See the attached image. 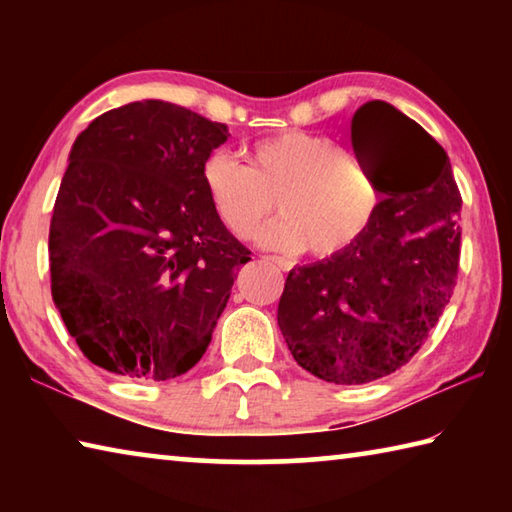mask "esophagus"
Returning <instances> with one entry per match:
<instances>
[{"instance_id": "34e87169", "label": "esophagus", "mask_w": 512, "mask_h": 512, "mask_svg": "<svg viewBox=\"0 0 512 512\" xmlns=\"http://www.w3.org/2000/svg\"><path fill=\"white\" fill-rule=\"evenodd\" d=\"M266 259V262H271V264H275L277 268H284V271H287V268H289V264L287 262H284V259H280V257H264Z\"/></svg>"}]
</instances>
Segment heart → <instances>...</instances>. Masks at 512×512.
Masks as SVG:
<instances>
[{
  "label": "heart",
  "instance_id": "b5f03b06",
  "mask_svg": "<svg viewBox=\"0 0 512 512\" xmlns=\"http://www.w3.org/2000/svg\"><path fill=\"white\" fill-rule=\"evenodd\" d=\"M201 180L214 214L239 239L255 237L277 210L284 219L266 235L280 250L307 248L318 259L348 253L375 223L381 192L357 155L332 137L284 131L248 149V164L214 151Z\"/></svg>",
  "mask_w": 512,
  "mask_h": 512
}]
</instances>
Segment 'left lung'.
Instances as JSON below:
<instances>
[{"mask_svg":"<svg viewBox=\"0 0 512 512\" xmlns=\"http://www.w3.org/2000/svg\"><path fill=\"white\" fill-rule=\"evenodd\" d=\"M352 146L377 180L379 214L348 253L296 266L277 305L293 359L354 386L409 363L452 298L461 192L443 146L386 101L352 117Z\"/></svg>","mask_w":512,"mask_h":512,"instance_id":"left-lung-1","label":"left lung"}]
</instances>
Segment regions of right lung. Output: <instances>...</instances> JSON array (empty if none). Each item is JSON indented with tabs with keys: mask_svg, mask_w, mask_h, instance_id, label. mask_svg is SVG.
Here are the masks:
<instances>
[{
	"mask_svg": "<svg viewBox=\"0 0 512 512\" xmlns=\"http://www.w3.org/2000/svg\"><path fill=\"white\" fill-rule=\"evenodd\" d=\"M228 126L149 99L76 137L49 228L51 296L94 366L164 381L194 368L250 250L201 180Z\"/></svg>",
	"mask_w": 512,
	"mask_h": 512,
	"instance_id": "right-lung-1",
	"label": "right lung"
}]
</instances>
